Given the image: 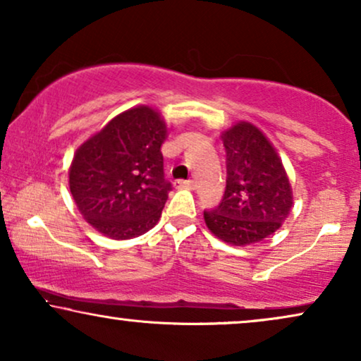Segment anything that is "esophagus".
<instances>
[{
	"mask_svg": "<svg viewBox=\"0 0 361 361\" xmlns=\"http://www.w3.org/2000/svg\"><path fill=\"white\" fill-rule=\"evenodd\" d=\"M175 188H190V190H193L195 188V181H191V180H176L175 181Z\"/></svg>",
	"mask_w": 361,
	"mask_h": 361,
	"instance_id": "esophagus-1",
	"label": "esophagus"
}]
</instances>
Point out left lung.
Listing matches in <instances>:
<instances>
[{"mask_svg": "<svg viewBox=\"0 0 361 361\" xmlns=\"http://www.w3.org/2000/svg\"><path fill=\"white\" fill-rule=\"evenodd\" d=\"M226 148V191L204 223L221 241L249 246L271 236L289 216L294 195L281 157L251 122L221 132Z\"/></svg>", "mask_w": 361, "mask_h": 361, "instance_id": "obj_1", "label": "left lung"}]
</instances>
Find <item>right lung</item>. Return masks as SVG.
<instances>
[{
    "label": "right lung",
    "instance_id": "1",
    "mask_svg": "<svg viewBox=\"0 0 361 361\" xmlns=\"http://www.w3.org/2000/svg\"><path fill=\"white\" fill-rule=\"evenodd\" d=\"M168 127L148 105L125 110L77 148L69 188L77 208L110 239L138 238L158 223L171 185L163 173Z\"/></svg>",
    "mask_w": 361,
    "mask_h": 361
}]
</instances>
